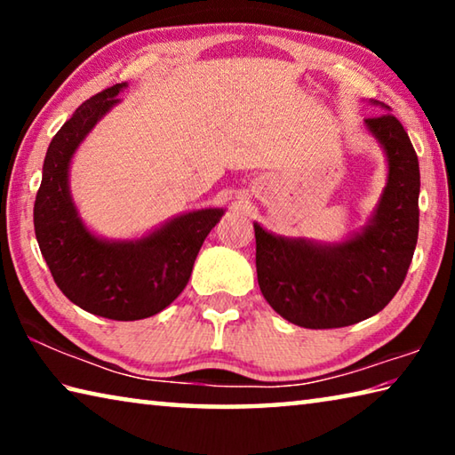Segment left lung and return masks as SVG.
<instances>
[{"mask_svg": "<svg viewBox=\"0 0 455 455\" xmlns=\"http://www.w3.org/2000/svg\"><path fill=\"white\" fill-rule=\"evenodd\" d=\"M365 118L383 144L389 180L375 219L337 246L287 241L255 225L257 279L267 303L305 329H337L379 313L402 287L419 230V163L389 106Z\"/></svg>", "mask_w": 455, "mask_h": 455, "instance_id": "1", "label": "left lung"}]
</instances>
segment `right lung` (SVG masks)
Wrapping results in <instances>:
<instances>
[{"mask_svg": "<svg viewBox=\"0 0 455 455\" xmlns=\"http://www.w3.org/2000/svg\"><path fill=\"white\" fill-rule=\"evenodd\" d=\"M126 84L86 100L52 138L34 204V227L53 281L74 305L114 321L166 309L190 279L192 265L222 209L195 211L136 243H104L84 228L68 190L74 150Z\"/></svg>", "mask_w": 455, "mask_h": 455, "instance_id": "obj_1", "label": "right lung"}]
</instances>
